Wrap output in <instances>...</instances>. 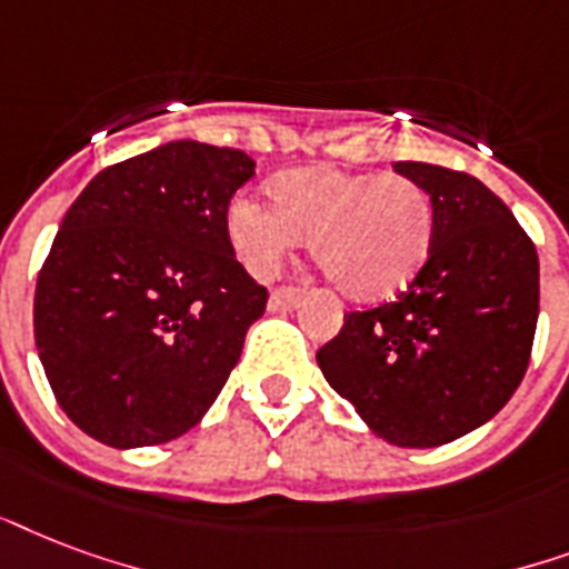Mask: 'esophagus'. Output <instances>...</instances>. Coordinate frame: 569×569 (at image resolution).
<instances>
[{
	"label": "esophagus",
	"instance_id": "obj_1",
	"mask_svg": "<svg viewBox=\"0 0 569 569\" xmlns=\"http://www.w3.org/2000/svg\"><path fill=\"white\" fill-rule=\"evenodd\" d=\"M302 299L299 288H276L270 293V311H290Z\"/></svg>",
	"mask_w": 569,
	"mask_h": 569
}]
</instances>
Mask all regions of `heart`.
<instances>
[{
    "instance_id": "obj_1",
    "label": "heart",
    "mask_w": 569,
    "mask_h": 569,
    "mask_svg": "<svg viewBox=\"0 0 569 569\" xmlns=\"http://www.w3.org/2000/svg\"><path fill=\"white\" fill-rule=\"evenodd\" d=\"M228 237L252 276H272L302 237L320 270L356 302H382L407 288L433 243V207L400 174L297 169L276 180V201L254 192L228 207Z\"/></svg>"
}]
</instances>
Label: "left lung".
Listing matches in <instances>:
<instances>
[{
	"label": "left lung",
	"mask_w": 569,
	"mask_h": 569,
	"mask_svg": "<svg viewBox=\"0 0 569 569\" xmlns=\"http://www.w3.org/2000/svg\"><path fill=\"white\" fill-rule=\"evenodd\" d=\"M395 171L433 207L427 263L395 302L350 311L317 365L373 436L436 448L487 425L526 377L540 263L478 178L430 162H395Z\"/></svg>",
	"instance_id": "8db88e82"
}]
</instances>
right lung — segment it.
<instances>
[{"label":"right lung","instance_id":"add662e5","mask_svg":"<svg viewBox=\"0 0 569 569\" xmlns=\"http://www.w3.org/2000/svg\"><path fill=\"white\" fill-rule=\"evenodd\" d=\"M252 174L249 153L180 139L109 166L70 204L34 288V345L82 433L162 445L213 407L267 308L228 237Z\"/></svg>","mask_w":569,"mask_h":569}]
</instances>
